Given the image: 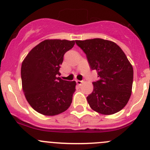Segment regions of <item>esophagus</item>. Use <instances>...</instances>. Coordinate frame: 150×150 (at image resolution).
Masks as SVG:
<instances>
[{
	"label": "esophagus",
	"instance_id": "1",
	"mask_svg": "<svg viewBox=\"0 0 150 150\" xmlns=\"http://www.w3.org/2000/svg\"><path fill=\"white\" fill-rule=\"evenodd\" d=\"M83 82H84L83 81H76L77 84H78V86H81V85L83 83Z\"/></svg>",
	"mask_w": 150,
	"mask_h": 150
}]
</instances>
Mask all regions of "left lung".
Returning <instances> with one entry per match:
<instances>
[{"mask_svg":"<svg viewBox=\"0 0 150 150\" xmlns=\"http://www.w3.org/2000/svg\"><path fill=\"white\" fill-rule=\"evenodd\" d=\"M83 51L99 81L87 96L91 108L103 115L120 111L129 100L132 91L134 69L125 53L115 43L101 38L75 40Z\"/></svg>","mask_w":150,"mask_h":150,"instance_id":"1","label":"left lung"}]
</instances>
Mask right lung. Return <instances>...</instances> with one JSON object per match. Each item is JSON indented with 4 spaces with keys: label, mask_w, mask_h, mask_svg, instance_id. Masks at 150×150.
Instances as JSON below:
<instances>
[{
    "label": "right lung",
    "mask_w": 150,
    "mask_h": 150,
    "mask_svg": "<svg viewBox=\"0 0 150 150\" xmlns=\"http://www.w3.org/2000/svg\"><path fill=\"white\" fill-rule=\"evenodd\" d=\"M75 40H45L33 48L21 67L22 89L30 105L38 112L53 116L66 111L72 101L75 81L61 79L60 65Z\"/></svg>",
    "instance_id": "obj_1"
}]
</instances>
